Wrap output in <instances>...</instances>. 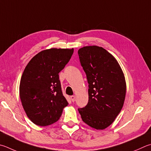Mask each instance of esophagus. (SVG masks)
Here are the masks:
<instances>
[{"label":"esophagus","mask_w":151,"mask_h":151,"mask_svg":"<svg viewBox=\"0 0 151 151\" xmlns=\"http://www.w3.org/2000/svg\"><path fill=\"white\" fill-rule=\"evenodd\" d=\"M70 99H71V100H72V102H75V96H70Z\"/></svg>","instance_id":"34e87169"}]
</instances>
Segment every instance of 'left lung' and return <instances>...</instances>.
Instances as JSON below:
<instances>
[{"mask_svg":"<svg viewBox=\"0 0 151 151\" xmlns=\"http://www.w3.org/2000/svg\"><path fill=\"white\" fill-rule=\"evenodd\" d=\"M78 53L88 83V102L78 112L87 125L104 129L114 122L123 106L124 75L117 60L105 49L86 46Z\"/></svg>","mask_w":151,"mask_h":151,"instance_id":"1","label":"left lung"}]
</instances>
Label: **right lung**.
I'll use <instances>...</instances> for the list:
<instances>
[{
    "mask_svg": "<svg viewBox=\"0 0 151 151\" xmlns=\"http://www.w3.org/2000/svg\"><path fill=\"white\" fill-rule=\"evenodd\" d=\"M74 49L52 48L30 60L22 76L20 97L27 116L35 125L47 126L59 119L68 105L63 94L59 73Z\"/></svg>",
    "mask_w": 151,
    "mask_h": 151,
    "instance_id": "right-lung-1",
    "label": "right lung"
}]
</instances>
